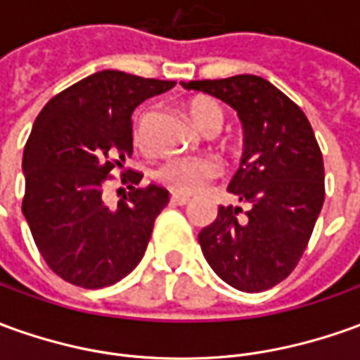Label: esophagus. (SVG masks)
<instances>
[{"mask_svg":"<svg viewBox=\"0 0 360 360\" xmlns=\"http://www.w3.org/2000/svg\"><path fill=\"white\" fill-rule=\"evenodd\" d=\"M170 202L174 205H188L190 204V198L188 195H178V194H172V198H170Z\"/></svg>","mask_w":360,"mask_h":360,"instance_id":"esophagus-1","label":"esophagus"}]
</instances>
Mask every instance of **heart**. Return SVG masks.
Masks as SVG:
<instances>
[{"mask_svg": "<svg viewBox=\"0 0 360 360\" xmlns=\"http://www.w3.org/2000/svg\"><path fill=\"white\" fill-rule=\"evenodd\" d=\"M188 111L194 119V123L202 131H207L212 127H219L223 125V109L219 103L207 98H198V100L190 101ZM147 119V113L141 117L137 129V139H141V129ZM221 174V166L217 165L213 158H205V156H182V158H170L156 170V178L158 182L172 190L176 194L192 195L198 194L200 190H204L207 182H212L213 178Z\"/></svg>", "mask_w": 360, "mask_h": 360, "instance_id": "b5f03b06", "label": "heart"}]
</instances>
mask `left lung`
Masks as SVG:
<instances>
[{"label":"left lung","mask_w":360,"mask_h":360,"mask_svg":"<svg viewBox=\"0 0 360 360\" xmlns=\"http://www.w3.org/2000/svg\"><path fill=\"white\" fill-rule=\"evenodd\" d=\"M237 111L245 131L241 165L227 190L241 207L219 205L198 241L213 272L241 292H262L288 276L308 247L326 200L323 156L304 111L269 80L239 74L182 82Z\"/></svg>","instance_id":"8db88e82"}]
</instances>
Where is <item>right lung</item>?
Returning a JSON list of instances; mask_svg holds the SVG:
<instances>
[{"mask_svg":"<svg viewBox=\"0 0 360 360\" xmlns=\"http://www.w3.org/2000/svg\"><path fill=\"white\" fill-rule=\"evenodd\" d=\"M174 86L101 70L54 96L34 119L23 153V215L46 264L74 286H111L147 251L168 190L135 188L143 174L127 170L129 192L109 207L103 186L133 155L135 108Z\"/></svg>","mask_w":360,"mask_h":360,"instance_id":"obj_1","label":"right lung"}]
</instances>
